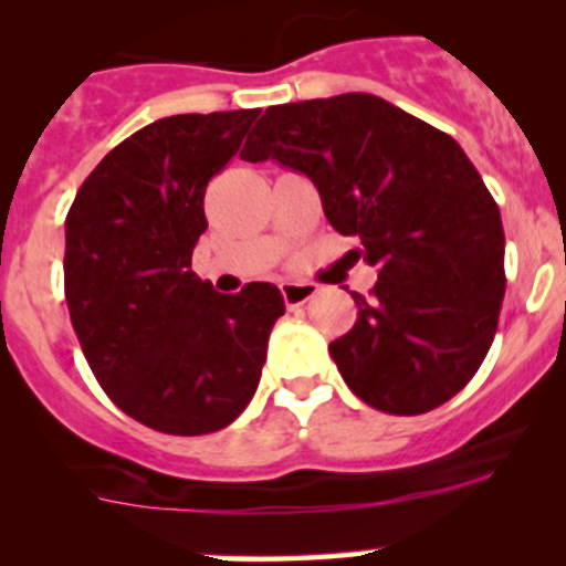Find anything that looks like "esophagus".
Wrapping results in <instances>:
<instances>
[{
    "mask_svg": "<svg viewBox=\"0 0 566 566\" xmlns=\"http://www.w3.org/2000/svg\"><path fill=\"white\" fill-rule=\"evenodd\" d=\"M279 290H282V298L290 310L293 306H304L306 301H312L317 295V284L312 282H282Z\"/></svg>",
    "mask_w": 566,
    "mask_h": 566,
    "instance_id": "1",
    "label": "esophagus"
}]
</instances>
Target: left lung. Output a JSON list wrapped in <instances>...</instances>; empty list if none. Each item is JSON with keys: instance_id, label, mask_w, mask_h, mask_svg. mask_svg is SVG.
I'll return each instance as SVG.
<instances>
[{"instance_id": "8db88e82", "label": "left lung", "mask_w": 566, "mask_h": 566, "mask_svg": "<svg viewBox=\"0 0 566 566\" xmlns=\"http://www.w3.org/2000/svg\"><path fill=\"white\" fill-rule=\"evenodd\" d=\"M243 161H279L317 186L350 254L378 268L358 319L328 345L358 399L416 416L452 399L493 345L504 301V227L462 147L367 93L268 106Z\"/></svg>"}]
</instances>
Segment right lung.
<instances>
[{
    "label": "right lung",
    "mask_w": 566,
    "mask_h": 566,
    "mask_svg": "<svg viewBox=\"0 0 566 566\" xmlns=\"http://www.w3.org/2000/svg\"><path fill=\"white\" fill-rule=\"evenodd\" d=\"M260 108L175 114L119 142L65 219V301L101 389L167 436H205L254 397L284 315L273 284L221 295L191 271L205 188Z\"/></svg>",
    "instance_id": "right-lung-1"
}]
</instances>
